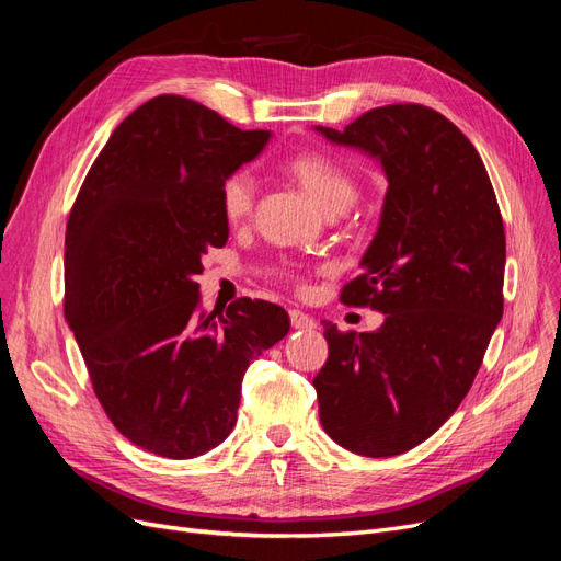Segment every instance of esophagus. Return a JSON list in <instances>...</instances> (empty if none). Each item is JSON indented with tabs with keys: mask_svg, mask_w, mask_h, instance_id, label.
<instances>
[{
	"mask_svg": "<svg viewBox=\"0 0 561 561\" xmlns=\"http://www.w3.org/2000/svg\"><path fill=\"white\" fill-rule=\"evenodd\" d=\"M290 322L295 330H313L316 328V320L299 309H290Z\"/></svg>",
	"mask_w": 561,
	"mask_h": 561,
	"instance_id": "34e87169",
	"label": "esophagus"
}]
</instances>
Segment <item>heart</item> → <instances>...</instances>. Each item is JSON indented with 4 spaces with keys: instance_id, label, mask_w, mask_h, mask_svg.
<instances>
[{
    "instance_id": "heart-1",
    "label": "heart",
    "mask_w": 561,
    "mask_h": 561,
    "mask_svg": "<svg viewBox=\"0 0 561 561\" xmlns=\"http://www.w3.org/2000/svg\"><path fill=\"white\" fill-rule=\"evenodd\" d=\"M304 190L311 194L318 206L330 213L336 208H348L355 198V184L348 173L332 157L322 151H297L283 163ZM254 198H257V182L248 171H236L219 190L222 213L229 222H243L252 215Z\"/></svg>"
}]
</instances>
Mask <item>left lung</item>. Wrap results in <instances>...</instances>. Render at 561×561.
<instances>
[{
	"mask_svg": "<svg viewBox=\"0 0 561 561\" xmlns=\"http://www.w3.org/2000/svg\"><path fill=\"white\" fill-rule=\"evenodd\" d=\"M318 133L367 151L388 178L360 276L342 290L346 307L386 318L360 334L325 320L320 423L353 454L398 456L443 426L482 365L503 316V217L478 149L431 107L386 105Z\"/></svg>",
	"mask_w": 561,
	"mask_h": 561,
	"instance_id": "obj_1",
	"label": "left lung"
}]
</instances>
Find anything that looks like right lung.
<instances>
[{"label": "right lung", "instance_id": "obj_1", "mask_svg": "<svg viewBox=\"0 0 561 561\" xmlns=\"http://www.w3.org/2000/svg\"><path fill=\"white\" fill-rule=\"evenodd\" d=\"M268 138L157 95L114 128L70 210L65 320L105 414L145 451L180 461L225 443L248 365L290 332L264 299L198 311L201 257L229 239L219 190Z\"/></svg>", "mask_w": 561, "mask_h": 561}]
</instances>
